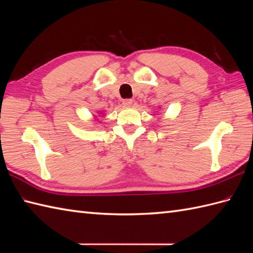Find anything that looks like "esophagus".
<instances>
[{"label":"esophagus","instance_id":"esophagus-1","mask_svg":"<svg viewBox=\"0 0 253 253\" xmlns=\"http://www.w3.org/2000/svg\"><path fill=\"white\" fill-rule=\"evenodd\" d=\"M123 105H124V106H126V107H129V106H131V105H132V100H130V99H126V100H124V101H123Z\"/></svg>","mask_w":253,"mask_h":253}]
</instances>
